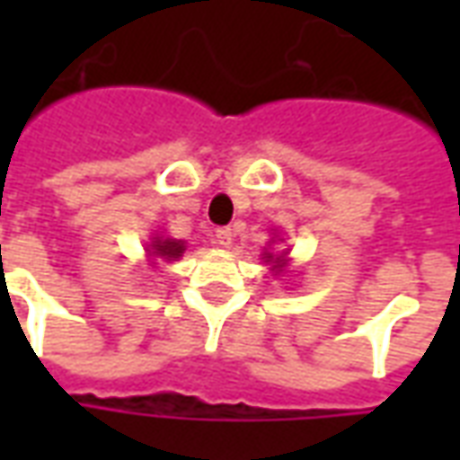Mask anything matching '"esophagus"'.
I'll list each match as a JSON object with an SVG mask.
<instances>
[{"instance_id": "esophagus-1", "label": "esophagus", "mask_w": 460, "mask_h": 460, "mask_svg": "<svg viewBox=\"0 0 460 460\" xmlns=\"http://www.w3.org/2000/svg\"><path fill=\"white\" fill-rule=\"evenodd\" d=\"M214 241L219 243L221 249H229L231 241H234V231H231L229 226H221V229H217V234H214Z\"/></svg>"}]
</instances>
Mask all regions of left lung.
<instances>
[{"label":"left lung","mask_w":460,"mask_h":460,"mask_svg":"<svg viewBox=\"0 0 460 460\" xmlns=\"http://www.w3.org/2000/svg\"><path fill=\"white\" fill-rule=\"evenodd\" d=\"M263 259H266V263H276L273 269H280V266L286 263V253H280V256H273V253H269V251H263Z\"/></svg>","instance_id":"obj_1"}]
</instances>
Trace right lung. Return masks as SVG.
<instances>
[{"label":"right lung","mask_w":460,"mask_h":460,"mask_svg":"<svg viewBox=\"0 0 460 460\" xmlns=\"http://www.w3.org/2000/svg\"><path fill=\"white\" fill-rule=\"evenodd\" d=\"M184 243L174 239H164V236H155L150 243V256L152 259H162V261H174L180 259L184 253Z\"/></svg>","instance_id":"obj_1"}]
</instances>
